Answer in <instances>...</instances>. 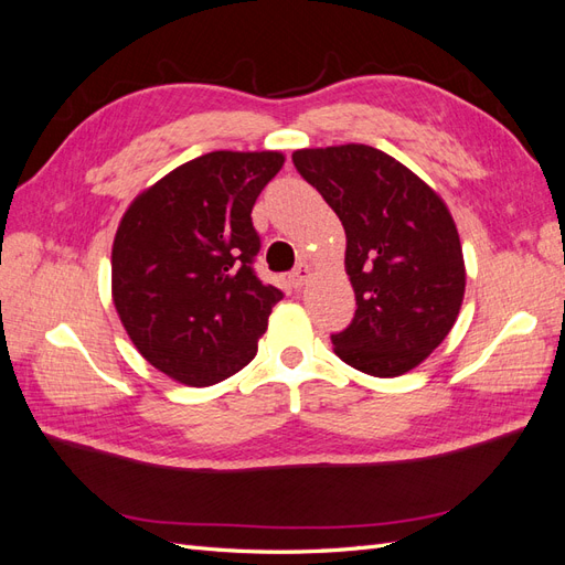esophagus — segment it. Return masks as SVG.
<instances>
[{
	"instance_id": "34e87169",
	"label": "esophagus",
	"mask_w": 565,
	"mask_h": 565,
	"mask_svg": "<svg viewBox=\"0 0 565 565\" xmlns=\"http://www.w3.org/2000/svg\"><path fill=\"white\" fill-rule=\"evenodd\" d=\"M311 280V268L309 266H297L295 270H292V276H289V282H292L297 289H301L306 282Z\"/></svg>"
}]
</instances>
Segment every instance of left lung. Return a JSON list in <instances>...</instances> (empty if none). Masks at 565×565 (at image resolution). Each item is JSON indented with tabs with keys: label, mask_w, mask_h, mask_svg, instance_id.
Instances as JSON below:
<instances>
[{
	"label": "left lung",
	"mask_w": 565,
	"mask_h": 565,
	"mask_svg": "<svg viewBox=\"0 0 565 565\" xmlns=\"http://www.w3.org/2000/svg\"><path fill=\"white\" fill-rule=\"evenodd\" d=\"M292 160L347 233L358 309L332 337L334 353L372 377L415 370L448 337L465 301V254L446 200L372 146L301 148Z\"/></svg>",
	"instance_id": "left-lung-1"
}]
</instances>
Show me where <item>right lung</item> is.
<instances>
[{
  "label": "right lung",
  "instance_id": "1",
  "mask_svg": "<svg viewBox=\"0 0 565 565\" xmlns=\"http://www.w3.org/2000/svg\"><path fill=\"white\" fill-rule=\"evenodd\" d=\"M285 164L278 150H214L131 200L113 241V303L146 361L212 386L256 355L280 289L254 276L252 207Z\"/></svg>",
  "mask_w": 565,
  "mask_h": 565
}]
</instances>
